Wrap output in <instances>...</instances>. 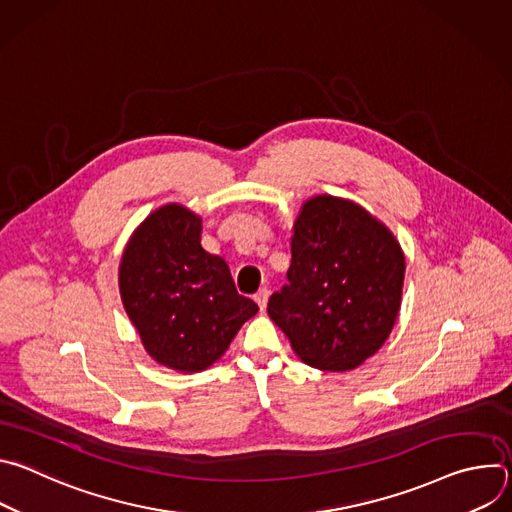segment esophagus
Instances as JSON below:
<instances>
[{"mask_svg": "<svg viewBox=\"0 0 512 512\" xmlns=\"http://www.w3.org/2000/svg\"><path fill=\"white\" fill-rule=\"evenodd\" d=\"M267 300H269V289L267 287H261L257 294H255V302L259 304V308L261 310H265L267 308Z\"/></svg>", "mask_w": 512, "mask_h": 512, "instance_id": "esophagus-1", "label": "esophagus"}]
</instances>
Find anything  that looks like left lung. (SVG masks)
<instances>
[{
  "mask_svg": "<svg viewBox=\"0 0 512 512\" xmlns=\"http://www.w3.org/2000/svg\"><path fill=\"white\" fill-rule=\"evenodd\" d=\"M403 279L393 233L356 202L320 194L300 208L287 285L269 298L267 314L310 367L352 371L389 338Z\"/></svg>",
  "mask_w": 512,
  "mask_h": 512,
  "instance_id": "1",
  "label": "left lung"
}]
</instances>
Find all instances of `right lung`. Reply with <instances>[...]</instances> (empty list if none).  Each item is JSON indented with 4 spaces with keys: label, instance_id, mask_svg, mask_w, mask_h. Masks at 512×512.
I'll use <instances>...</instances> for the list:
<instances>
[{
    "label": "right lung",
    "instance_id": "add662e5",
    "mask_svg": "<svg viewBox=\"0 0 512 512\" xmlns=\"http://www.w3.org/2000/svg\"><path fill=\"white\" fill-rule=\"evenodd\" d=\"M200 233L198 214L160 206L133 231L119 263L121 302L145 352L180 373L208 369L259 310L237 294L225 259L202 249Z\"/></svg>",
    "mask_w": 512,
    "mask_h": 512
}]
</instances>
